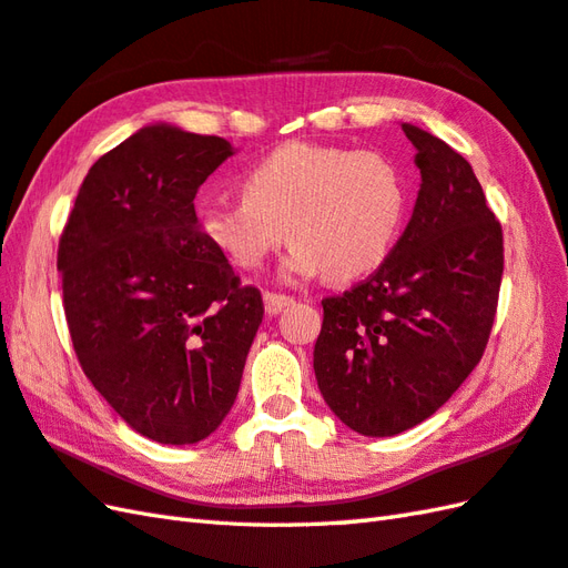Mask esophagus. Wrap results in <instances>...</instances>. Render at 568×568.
<instances>
[{"label":"esophagus","mask_w":568,"mask_h":568,"mask_svg":"<svg viewBox=\"0 0 568 568\" xmlns=\"http://www.w3.org/2000/svg\"><path fill=\"white\" fill-rule=\"evenodd\" d=\"M263 305H266L268 314H281L285 307L295 305V300L290 295H278V293H263Z\"/></svg>","instance_id":"obj_1"}]
</instances>
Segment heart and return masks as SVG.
I'll use <instances>...</instances> for the list:
<instances>
[{
    "label": "heart",
    "instance_id": "obj_1",
    "mask_svg": "<svg viewBox=\"0 0 568 568\" xmlns=\"http://www.w3.org/2000/svg\"><path fill=\"white\" fill-rule=\"evenodd\" d=\"M242 191L201 215L205 240L242 271L261 268L290 234L287 275L358 281L389 258L406 213V183L389 156L336 144H283L246 171Z\"/></svg>",
    "mask_w": 568,
    "mask_h": 568
}]
</instances>
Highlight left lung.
<instances>
[{
    "instance_id": "8db88e82",
    "label": "left lung",
    "mask_w": 568,
    "mask_h": 568,
    "mask_svg": "<svg viewBox=\"0 0 568 568\" xmlns=\"http://www.w3.org/2000/svg\"><path fill=\"white\" fill-rule=\"evenodd\" d=\"M420 189L389 258L324 297L316 385L348 428L387 438L433 416L481 361L504 275V230L469 162L416 125Z\"/></svg>"
}]
</instances>
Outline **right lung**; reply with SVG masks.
I'll return each mask as SVG.
<instances>
[{
    "label": "right lung",
    "mask_w": 568,
    "mask_h": 568,
    "mask_svg": "<svg viewBox=\"0 0 568 568\" xmlns=\"http://www.w3.org/2000/svg\"><path fill=\"white\" fill-rule=\"evenodd\" d=\"M230 154L224 138L142 128L89 169L60 236L77 361L130 428L164 445L222 424L263 320L258 287L195 217L197 189Z\"/></svg>",
    "instance_id": "obj_1"
}]
</instances>
